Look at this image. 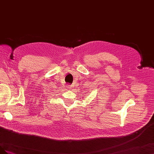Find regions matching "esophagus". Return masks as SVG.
Listing matches in <instances>:
<instances>
[{"mask_svg": "<svg viewBox=\"0 0 154 154\" xmlns=\"http://www.w3.org/2000/svg\"><path fill=\"white\" fill-rule=\"evenodd\" d=\"M66 88H67V89L71 88V85H66Z\"/></svg>", "mask_w": 154, "mask_h": 154, "instance_id": "obj_1", "label": "esophagus"}]
</instances>
